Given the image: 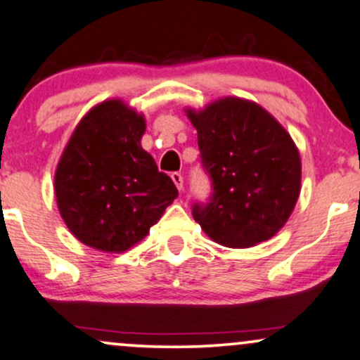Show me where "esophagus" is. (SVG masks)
Instances as JSON below:
<instances>
[{"instance_id":"1","label":"esophagus","mask_w":360,"mask_h":360,"mask_svg":"<svg viewBox=\"0 0 360 360\" xmlns=\"http://www.w3.org/2000/svg\"><path fill=\"white\" fill-rule=\"evenodd\" d=\"M172 180H173V184L176 185V188L179 190H181L184 188V176L180 175V173H172Z\"/></svg>"}]
</instances>
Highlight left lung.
Segmentation results:
<instances>
[{
  "label": "left lung",
  "mask_w": 360,
  "mask_h": 360,
  "mask_svg": "<svg viewBox=\"0 0 360 360\" xmlns=\"http://www.w3.org/2000/svg\"><path fill=\"white\" fill-rule=\"evenodd\" d=\"M188 117L212 187L205 202H193V219L227 248L273 238L298 200L302 163L293 139L271 114L238 97Z\"/></svg>",
  "instance_id": "obj_1"
}]
</instances>
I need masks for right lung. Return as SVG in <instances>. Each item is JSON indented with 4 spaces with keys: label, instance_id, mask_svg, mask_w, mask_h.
Listing matches in <instances>:
<instances>
[{
    "label": "right lung",
    "instance_id": "add662e5",
    "mask_svg": "<svg viewBox=\"0 0 360 360\" xmlns=\"http://www.w3.org/2000/svg\"><path fill=\"white\" fill-rule=\"evenodd\" d=\"M145 120L121 101L86 114L55 172V197L72 234L105 252L139 243L179 195L139 145Z\"/></svg>",
    "mask_w": 360,
    "mask_h": 360
}]
</instances>
